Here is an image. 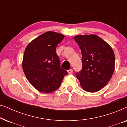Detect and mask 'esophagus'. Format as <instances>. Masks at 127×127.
<instances>
[{
    "label": "esophagus",
    "mask_w": 127,
    "mask_h": 127,
    "mask_svg": "<svg viewBox=\"0 0 127 127\" xmlns=\"http://www.w3.org/2000/svg\"><path fill=\"white\" fill-rule=\"evenodd\" d=\"M67 73L69 74H72L73 73V70L72 69H69V70H67Z\"/></svg>",
    "instance_id": "obj_1"
}]
</instances>
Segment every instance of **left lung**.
I'll return each instance as SVG.
<instances>
[{"mask_svg": "<svg viewBox=\"0 0 127 127\" xmlns=\"http://www.w3.org/2000/svg\"><path fill=\"white\" fill-rule=\"evenodd\" d=\"M74 39L80 48L83 69L76 73L81 87L95 93L106 85L115 69V56L112 47L96 34L77 35Z\"/></svg>", "mask_w": 127, "mask_h": 127, "instance_id": "8db88e82", "label": "left lung"}]
</instances>
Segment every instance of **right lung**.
Here are the masks:
<instances>
[{"label":"right lung","mask_w":127,"mask_h":127,"mask_svg":"<svg viewBox=\"0 0 127 127\" xmlns=\"http://www.w3.org/2000/svg\"><path fill=\"white\" fill-rule=\"evenodd\" d=\"M65 37L48 31L28 44L22 60V69L29 83L38 91L53 92L60 87L67 71L60 67L56 47Z\"/></svg>","instance_id":"add662e5"}]
</instances>
